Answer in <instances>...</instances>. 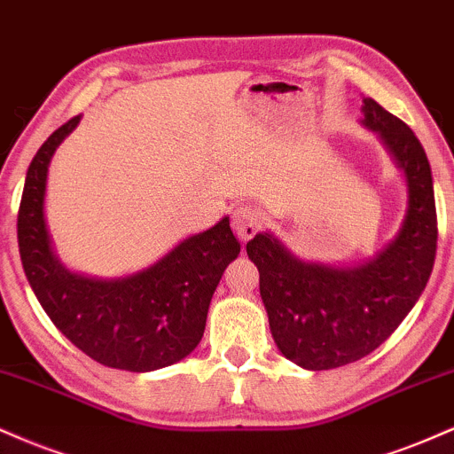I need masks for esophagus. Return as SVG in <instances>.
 I'll return each instance as SVG.
<instances>
[{
  "label": "esophagus",
  "instance_id": "obj_1",
  "mask_svg": "<svg viewBox=\"0 0 454 454\" xmlns=\"http://www.w3.org/2000/svg\"><path fill=\"white\" fill-rule=\"evenodd\" d=\"M231 225L233 231L238 233V238L242 239V242H247V239L253 238L261 229V225H263V212H261L259 207L248 204L238 206L231 215Z\"/></svg>",
  "mask_w": 454,
  "mask_h": 454
}]
</instances>
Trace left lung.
<instances>
[{
    "label": "left lung",
    "instance_id": "obj_1",
    "mask_svg": "<svg viewBox=\"0 0 454 454\" xmlns=\"http://www.w3.org/2000/svg\"><path fill=\"white\" fill-rule=\"evenodd\" d=\"M364 125L402 168L408 210L393 242L355 268L306 263L271 233L247 244L280 353L306 370H333L376 350L408 317L434 270L438 244L434 178L425 148L403 121L364 99Z\"/></svg>",
    "mask_w": 454,
    "mask_h": 454
}]
</instances>
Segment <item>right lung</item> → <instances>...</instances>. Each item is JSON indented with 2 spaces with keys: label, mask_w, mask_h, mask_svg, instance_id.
Segmentation results:
<instances>
[{
  "label": "right lung",
  "mask_w": 454,
  "mask_h": 454,
  "mask_svg": "<svg viewBox=\"0 0 454 454\" xmlns=\"http://www.w3.org/2000/svg\"><path fill=\"white\" fill-rule=\"evenodd\" d=\"M78 122L52 131L27 169L16 223L27 280L59 332L98 364L127 372L178 364L200 344L223 271L239 254L229 216L125 278L69 271L52 250L44 197L52 154Z\"/></svg>",
  "instance_id": "1"
}]
</instances>
